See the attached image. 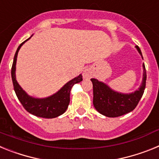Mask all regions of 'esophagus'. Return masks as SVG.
<instances>
[{"label":"esophagus","instance_id":"1","mask_svg":"<svg viewBox=\"0 0 159 159\" xmlns=\"http://www.w3.org/2000/svg\"><path fill=\"white\" fill-rule=\"evenodd\" d=\"M83 76L84 79H89L92 76V72L90 69H85L83 72Z\"/></svg>","mask_w":159,"mask_h":159}]
</instances>
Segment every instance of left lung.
I'll return each instance as SVG.
<instances>
[{
  "instance_id": "left-lung-1",
  "label": "left lung",
  "mask_w": 159,
  "mask_h": 159,
  "mask_svg": "<svg viewBox=\"0 0 159 159\" xmlns=\"http://www.w3.org/2000/svg\"><path fill=\"white\" fill-rule=\"evenodd\" d=\"M138 52L142 56L139 46H136ZM143 57V56H142ZM143 81L139 88L130 94H123L115 92L104 83L96 79H91L93 84V105L99 113L107 117H119L134 110L143 95L146 88L147 71L144 64Z\"/></svg>"
}]
</instances>
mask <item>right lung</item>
Wrapping results in <instances>:
<instances>
[{
    "instance_id": "obj_1",
    "label": "right lung",
    "mask_w": 159,
    "mask_h": 159,
    "mask_svg": "<svg viewBox=\"0 0 159 159\" xmlns=\"http://www.w3.org/2000/svg\"><path fill=\"white\" fill-rule=\"evenodd\" d=\"M31 37H29V39L20 44L14 56L13 63H12V70H11L14 91L16 92V95L20 102H21L22 106L28 112L37 117L52 119V118L60 116V115H62L66 111L70 102V92H71V88L74 84L83 80L82 75H80L79 76L72 79L69 82H67L58 92L47 98L38 99V98H34L28 95L22 89L21 87L20 86L16 80V64L20 48Z\"/></svg>"
}]
</instances>
